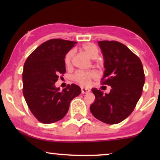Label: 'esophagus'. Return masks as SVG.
I'll return each instance as SVG.
<instances>
[{
    "label": "esophagus",
    "instance_id": "esophagus-1",
    "mask_svg": "<svg viewBox=\"0 0 160 160\" xmlns=\"http://www.w3.org/2000/svg\"><path fill=\"white\" fill-rule=\"evenodd\" d=\"M90 92V89H87V88H81V92L82 94H86V93H88Z\"/></svg>",
    "mask_w": 160,
    "mask_h": 160
}]
</instances>
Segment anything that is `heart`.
Segmentation results:
<instances>
[{"label":"heart","mask_w":160,"mask_h":160,"mask_svg":"<svg viewBox=\"0 0 160 160\" xmlns=\"http://www.w3.org/2000/svg\"><path fill=\"white\" fill-rule=\"evenodd\" d=\"M82 49L86 54L89 55L91 58H96L98 56L99 49L96 45L92 43H86L82 46ZM74 50L71 49L69 52H67L65 57V62L66 65H69L74 56ZM96 77V74L94 71H79L75 73L74 77V80L77 82L82 86H88L90 84L92 79L95 78Z\"/></svg>","instance_id":"b5f03b06"}]
</instances>
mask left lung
<instances>
[{"instance_id": "8db88e82", "label": "left lung", "mask_w": 160, "mask_h": 160, "mask_svg": "<svg viewBox=\"0 0 160 160\" xmlns=\"http://www.w3.org/2000/svg\"><path fill=\"white\" fill-rule=\"evenodd\" d=\"M104 60L105 71L102 84L111 86L103 95L100 89H92L95 96L90 111L96 119L107 124L122 122L132 113L142 93L145 82L140 58L120 42H98Z\"/></svg>"}]
</instances>
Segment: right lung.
I'll return each instance as SVG.
<instances>
[{
  "label": "right lung",
  "mask_w": 160,
  "mask_h": 160,
  "mask_svg": "<svg viewBox=\"0 0 160 160\" xmlns=\"http://www.w3.org/2000/svg\"><path fill=\"white\" fill-rule=\"evenodd\" d=\"M77 42L62 39L47 40L34 49L24 64L23 95L37 120L52 123L68 113L70 103L81 93L80 86L68 85L62 91L55 86L66 72V53Z\"/></svg>",
  "instance_id": "obj_1"
}]
</instances>
